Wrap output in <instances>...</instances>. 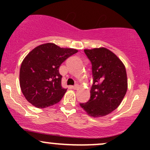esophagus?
I'll list each match as a JSON object with an SVG mask.
<instances>
[{
    "label": "esophagus",
    "instance_id": "1",
    "mask_svg": "<svg viewBox=\"0 0 150 150\" xmlns=\"http://www.w3.org/2000/svg\"><path fill=\"white\" fill-rule=\"evenodd\" d=\"M72 88H73L74 90H77V89L78 88V85L76 84V85H75V86H72Z\"/></svg>",
    "mask_w": 150,
    "mask_h": 150
}]
</instances>
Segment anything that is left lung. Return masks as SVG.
Here are the masks:
<instances>
[{
    "label": "left lung",
    "instance_id": "1",
    "mask_svg": "<svg viewBox=\"0 0 150 150\" xmlns=\"http://www.w3.org/2000/svg\"><path fill=\"white\" fill-rule=\"evenodd\" d=\"M84 51L92 64L93 83L90 99L80 105L91 117H104L118 107L126 93V69L117 55L107 48L100 47Z\"/></svg>",
    "mask_w": 150,
    "mask_h": 150
}]
</instances>
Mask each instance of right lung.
<instances>
[{
	"instance_id": "add662e5",
	"label": "right lung",
	"mask_w": 150,
	"mask_h": 150,
	"mask_svg": "<svg viewBox=\"0 0 150 150\" xmlns=\"http://www.w3.org/2000/svg\"><path fill=\"white\" fill-rule=\"evenodd\" d=\"M78 51L47 43L29 52L19 71V85L25 99L37 108H46L58 103L67 90L62 86V76L59 68Z\"/></svg>"
}]
</instances>
